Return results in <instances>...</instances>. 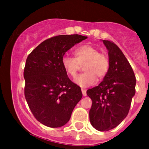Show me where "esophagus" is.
Listing matches in <instances>:
<instances>
[{
  "mask_svg": "<svg viewBox=\"0 0 149 149\" xmlns=\"http://www.w3.org/2000/svg\"><path fill=\"white\" fill-rule=\"evenodd\" d=\"M81 91L84 97H86V91L85 89H84V88H81Z\"/></svg>",
  "mask_w": 149,
  "mask_h": 149,
  "instance_id": "34e87169",
  "label": "esophagus"
}]
</instances>
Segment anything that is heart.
Segmentation results:
<instances>
[{
    "instance_id": "heart-1",
    "label": "heart",
    "mask_w": 149,
    "mask_h": 149,
    "mask_svg": "<svg viewBox=\"0 0 149 149\" xmlns=\"http://www.w3.org/2000/svg\"><path fill=\"white\" fill-rule=\"evenodd\" d=\"M75 58L65 55L62 58V65L68 76L74 78L83 65L84 73L75 79L74 81L81 87L92 86L97 81V76L102 79L108 73L109 61L105 54L90 44L84 45L74 51Z\"/></svg>"
}]
</instances>
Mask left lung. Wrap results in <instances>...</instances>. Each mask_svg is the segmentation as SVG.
<instances>
[{
    "mask_svg": "<svg viewBox=\"0 0 149 149\" xmlns=\"http://www.w3.org/2000/svg\"><path fill=\"white\" fill-rule=\"evenodd\" d=\"M108 50L109 68L97 86L87 90L92 101L91 125L100 131L115 128L127 115L136 94V79L131 65L117 45L103 40Z\"/></svg>",
    "mask_w": 149,
    "mask_h": 149,
    "instance_id": "obj_1",
    "label": "left lung"
}]
</instances>
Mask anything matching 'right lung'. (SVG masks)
Instances as JSON below:
<instances>
[{"label":"right lung","mask_w":149,"mask_h":149,"mask_svg":"<svg viewBox=\"0 0 149 149\" xmlns=\"http://www.w3.org/2000/svg\"><path fill=\"white\" fill-rule=\"evenodd\" d=\"M87 37L58 35L45 40L28 55L24 71V95L34 118L49 127L70 120L82 92L68 77L62 65L65 53Z\"/></svg>","instance_id":"obj_1"}]
</instances>
